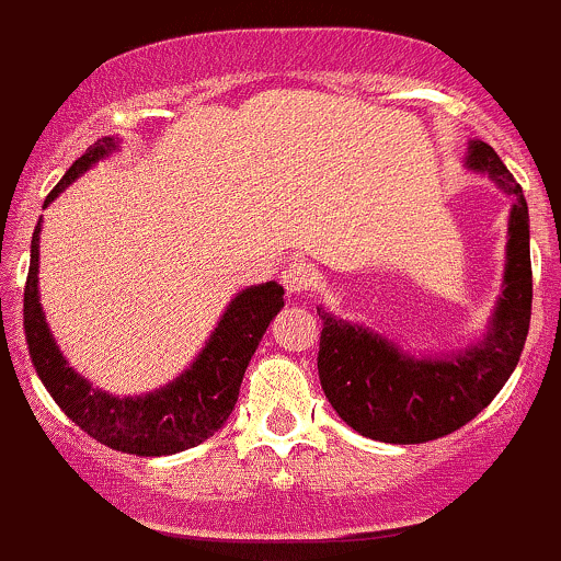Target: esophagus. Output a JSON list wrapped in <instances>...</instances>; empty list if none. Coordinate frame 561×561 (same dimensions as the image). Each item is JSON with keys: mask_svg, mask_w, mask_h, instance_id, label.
<instances>
[{"mask_svg": "<svg viewBox=\"0 0 561 561\" xmlns=\"http://www.w3.org/2000/svg\"><path fill=\"white\" fill-rule=\"evenodd\" d=\"M279 279L290 296H304V293H309L311 285L317 282V271L314 265H309L306 261H293L285 265Z\"/></svg>", "mask_w": 561, "mask_h": 561, "instance_id": "esophagus-1", "label": "esophagus"}]
</instances>
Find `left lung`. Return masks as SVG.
Segmentation results:
<instances>
[{
    "label": "left lung",
    "instance_id": "8db88e82",
    "mask_svg": "<svg viewBox=\"0 0 561 561\" xmlns=\"http://www.w3.org/2000/svg\"><path fill=\"white\" fill-rule=\"evenodd\" d=\"M465 169L486 174L511 198L503 296L479 341L451 355H411L376 330L317 309L322 389L335 414L365 438L424 444L454 433L492 403L522 357L533 314L527 202L486 141H468Z\"/></svg>",
    "mask_w": 561,
    "mask_h": 561
}]
</instances>
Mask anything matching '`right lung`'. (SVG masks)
Returning a JSON list of instances; mask_svg holds the SVG:
<instances>
[{
    "label": "right lung",
    "mask_w": 561,
    "mask_h": 561,
    "mask_svg": "<svg viewBox=\"0 0 561 561\" xmlns=\"http://www.w3.org/2000/svg\"><path fill=\"white\" fill-rule=\"evenodd\" d=\"M117 147H121L117 137L93 141L85 156H80L53 187L45 206L56 202L58 193L67 191L80 174L110 158ZM39 231H43V217L32 236V261H28L26 290H23V330H26L34 370L58 409L99 444L137 457H167V454L193 449L215 435L231 416L244 370L261 344L265 328L285 306L282 285L263 282L236 293L204 350L176 379L152 392L121 398L93 387L85 376H80L61 355L47 328L37 287Z\"/></svg>",
    "instance_id": "add662e5"
}]
</instances>
